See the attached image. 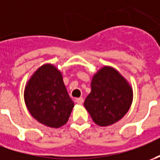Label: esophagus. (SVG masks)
Returning <instances> with one entry per match:
<instances>
[{"instance_id": "obj_1", "label": "esophagus", "mask_w": 160, "mask_h": 160, "mask_svg": "<svg viewBox=\"0 0 160 160\" xmlns=\"http://www.w3.org/2000/svg\"><path fill=\"white\" fill-rule=\"evenodd\" d=\"M75 102L77 104H79V105H81L82 103H83V102H84V99L82 98V97H80V98H77L75 100Z\"/></svg>"}]
</instances>
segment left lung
<instances>
[{
	"label": "left lung",
	"instance_id": "obj_1",
	"mask_svg": "<svg viewBox=\"0 0 160 160\" xmlns=\"http://www.w3.org/2000/svg\"><path fill=\"white\" fill-rule=\"evenodd\" d=\"M132 100L130 83L115 68L106 66L93 76L84 106L97 125L108 126L125 116Z\"/></svg>",
	"mask_w": 160,
	"mask_h": 160
}]
</instances>
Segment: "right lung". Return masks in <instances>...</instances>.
Listing matches in <instances>:
<instances>
[{"label": "right lung", "instance_id": "obj_1", "mask_svg": "<svg viewBox=\"0 0 160 160\" xmlns=\"http://www.w3.org/2000/svg\"><path fill=\"white\" fill-rule=\"evenodd\" d=\"M24 102L30 115L43 125H65L74 103L67 93L61 72L52 64L40 66L24 89Z\"/></svg>", "mask_w": 160, "mask_h": 160}]
</instances>
